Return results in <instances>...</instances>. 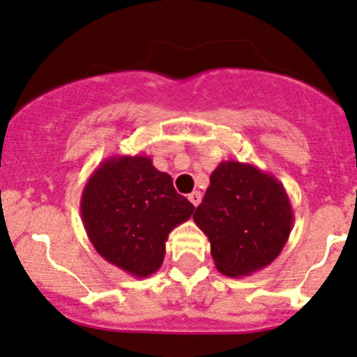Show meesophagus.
Instances as JSON below:
<instances>
[{
    "label": "esophagus",
    "instance_id": "esophagus-1",
    "mask_svg": "<svg viewBox=\"0 0 357 357\" xmlns=\"http://www.w3.org/2000/svg\"><path fill=\"white\" fill-rule=\"evenodd\" d=\"M200 199H202V195H200V192H197V190L192 192V194H189V200H190L192 204H194L195 207H197L199 204H200Z\"/></svg>",
    "mask_w": 357,
    "mask_h": 357
}]
</instances>
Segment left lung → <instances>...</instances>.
Masks as SVG:
<instances>
[{
  "instance_id": "left-lung-1",
  "label": "left lung",
  "mask_w": 357,
  "mask_h": 357,
  "mask_svg": "<svg viewBox=\"0 0 357 357\" xmlns=\"http://www.w3.org/2000/svg\"><path fill=\"white\" fill-rule=\"evenodd\" d=\"M194 222L209 238L215 268L241 278L263 270L282 253L294 209L273 175L251 163L227 160L211 174Z\"/></svg>"
}]
</instances>
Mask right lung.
<instances>
[{"label":"right lung","mask_w":357,"mask_h":357,"mask_svg":"<svg viewBox=\"0 0 357 357\" xmlns=\"http://www.w3.org/2000/svg\"><path fill=\"white\" fill-rule=\"evenodd\" d=\"M195 207L175 192L172 177L146 155H114L91 174L81 197L92 246L125 273L146 278L160 270L174 227Z\"/></svg>","instance_id":"add662e5"}]
</instances>
